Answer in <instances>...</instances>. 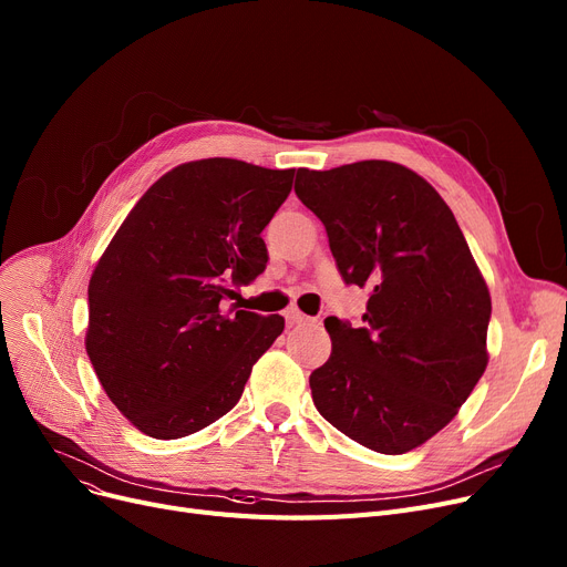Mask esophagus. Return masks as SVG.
I'll return each instance as SVG.
<instances>
[{
    "label": "esophagus",
    "mask_w": 567,
    "mask_h": 567,
    "mask_svg": "<svg viewBox=\"0 0 567 567\" xmlns=\"http://www.w3.org/2000/svg\"><path fill=\"white\" fill-rule=\"evenodd\" d=\"M285 319H287V323H291V326L310 321V317H308V315H303V312H301L299 308H296V306H291V308H287V310H285Z\"/></svg>",
    "instance_id": "obj_1"
}]
</instances>
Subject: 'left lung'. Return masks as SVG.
I'll list each match as a JSON object with an SVG mask.
<instances>
[{
	"instance_id": "1",
	"label": "left lung",
	"mask_w": 567,
	"mask_h": 567,
	"mask_svg": "<svg viewBox=\"0 0 567 567\" xmlns=\"http://www.w3.org/2000/svg\"><path fill=\"white\" fill-rule=\"evenodd\" d=\"M347 285L370 291L363 326L329 317L331 359L310 374L317 411L383 455L449 425L487 368L492 299L441 195L413 169L361 161L296 172Z\"/></svg>"
}]
</instances>
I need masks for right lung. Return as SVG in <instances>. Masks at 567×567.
Listing matches in <instances>:
<instances>
[{
  "instance_id": "add662e5",
  "label": "right lung",
  "mask_w": 567,
  "mask_h": 567,
  "mask_svg": "<svg viewBox=\"0 0 567 567\" xmlns=\"http://www.w3.org/2000/svg\"><path fill=\"white\" fill-rule=\"evenodd\" d=\"M296 169L184 163L148 188L89 280L84 347L112 404L146 436L216 423L282 333L280 315L227 310L266 268L261 229Z\"/></svg>"
}]
</instances>
